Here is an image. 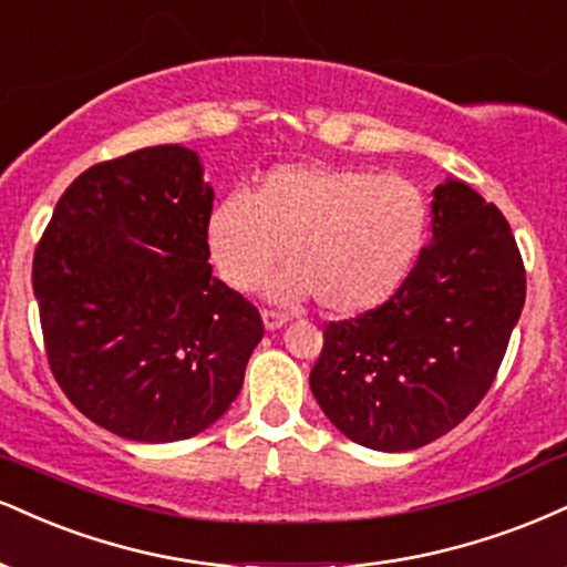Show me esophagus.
<instances>
[{"instance_id": "1", "label": "esophagus", "mask_w": 567, "mask_h": 567, "mask_svg": "<svg viewBox=\"0 0 567 567\" xmlns=\"http://www.w3.org/2000/svg\"><path fill=\"white\" fill-rule=\"evenodd\" d=\"M262 321H265V329L276 331V329H281L286 321H289V316H286V312H278V310H262Z\"/></svg>"}]
</instances>
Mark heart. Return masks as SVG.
Here are the masks:
<instances>
[{
	"mask_svg": "<svg viewBox=\"0 0 567 567\" xmlns=\"http://www.w3.org/2000/svg\"><path fill=\"white\" fill-rule=\"evenodd\" d=\"M430 209L403 177L350 164H281L206 217V249L225 284L255 291L284 257L276 299L316 297L331 316H361L395 295L422 251Z\"/></svg>",
	"mask_w": 567,
	"mask_h": 567,
	"instance_id": "1",
	"label": "heart"
}]
</instances>
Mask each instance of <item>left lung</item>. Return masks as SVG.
<instances>
[{"mask_svg": "<svg viewBox=\"0 0 567 567\" xmlns=\"http://www.w3.org/2000/svg\"><path fill=\"white\" fill-rule=\"evenodd\" d=\"M525 305L509 223L470 185L432 202V241L379 308L323 329L310 390L329 422L374 451L422 449L483 401Z\"/></svg>", "mask_w": 567, "mask_h": 567, "instance_id": "1", "label": "left lung"}]
</instances>
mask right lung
I'll list each match as a JSON object with an SVG mask.
<instances>
[{"instance_id":"obj_1","label":"right lung","mask_w":567,"mask_h":567,"mask_svg":"<svg viewBox=\"0 0 567 567\" xmlns=\"http://www.w3.org/2000/svg\"><path fill=\"white\" fill-rule=\"evenodd\" d=\"M212 202L196 153L140 148L73 179L33 251L52 377L126 441H185L215 424L265 334L255 305L212 276Z\"/></svg>"}]
</instances>
